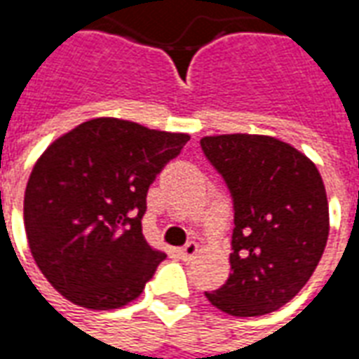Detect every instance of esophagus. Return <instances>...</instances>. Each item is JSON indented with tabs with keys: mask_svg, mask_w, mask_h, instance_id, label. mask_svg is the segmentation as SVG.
Wrapping results in <instances>:
<instances>
[{
	"mask_svg": "<svg viewBox=\"0 0 359 359\" xmlns=\"http://www.w3.org/2000/svg\"><path fill=\"white\" fill-rule=\"evenodd\" d=\"M196 254H198V244H196V242H188L184 248L179 250L180 259H184V262H190Z\"/></svg>",
	"mask_w": 359,
	"mask_h": 359,
	"instance_id": "esophagus-1",
	"label": "esophagus"
}]
</instances>
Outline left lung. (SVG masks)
<instances>
[{
  "label": "left lung",
  "mask_w": 359,
  "mask_h": 359,
  "mask_svg": "<svg viewBox=\"0 0 359 359\" xmlns=\"http://www.w3.org/2000/svg\"><path fill=\"white\" fill-rule=\"evenodd\" d=\"M200 144L234 203L231 275L205 298L234 317L271 313L300 292L323 256V179L309 157L273 136L219 134Z\"/></svg>",
  "instance_id": "1"
}]
</instances>
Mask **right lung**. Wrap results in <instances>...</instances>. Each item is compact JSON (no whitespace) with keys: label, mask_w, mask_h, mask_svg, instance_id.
I'll use <instances>...</instances> for the list:
<instances>
[{"label":"right lung","mask_w":359,"mask_h":359,"mask_svg":"<svg viewBox=\"0 0 359 359\" xmlns=\"http://www.w3.org/2000/svg\"><path fill=\"white\" fill-rule=\"evenodd\" d=\"M188 140L100 117L38 157L25 192V229L36 265L61 296L88 309L123 308L140 296L165 259L142 234L148 188Z\"/></svg>","instance_id":"obj_1"}]
</instances>
